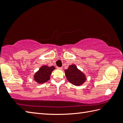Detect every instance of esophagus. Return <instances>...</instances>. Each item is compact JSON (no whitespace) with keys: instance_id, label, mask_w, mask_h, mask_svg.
<instances>
[{"instance_id":"esophagus-1","label":"esophagus","mask_w":123,"mask_h":123,"mask_svg":"<svg viewBox=\"0 0 123 123\" xmlns=\"http://www.w3.org/2000/svg\"><path fill=\"white\" fill-rule=\"evenodd\" d=\"M56 68L58 69H62V67H56Z\"/></svg>"}]
</instances>
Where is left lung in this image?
<instances>
[{
  "mask_svg": "<svg viewBox=\"0 0 123 123\" xmlns=\"http://www.w3.org/2000/svg\"><path fill=\"white\" fill-rule=\"evenodd\" d=\"M65 74L68 80L74 85H80L86 80V76L75 65L70 66L65 70Z\"/></svg>",
  "mask_w": 123,
  "mask_h": 123,
  "instance_id": "left-lung-1",
  "label": "left lung"
}]
</instances>
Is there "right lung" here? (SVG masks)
I'll return each mask as SVG.
<instances>
[{"label":"right lung","mask_w":123,"mask_h":123,"mask_svg":"<svg viewBox=\"0 0 123 123\" xmlns=\"http://www.w3.org/2000/svg\"><path fill=\"white\" fill-rule=\"evenodd\" d=\"M54 69H55L54 66L50 67L46 66L41 67L38 71L35 74L34 79L36 82L39 84H43L47 82L50 79V76Z\"/></svg>","instance_id":"obj_1"}]
</instances>
